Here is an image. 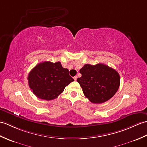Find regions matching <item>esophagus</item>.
Wrapping results in <instances>:
<instances>
[{
    "label": "esophagus",
    "instance_id": "obj_1",
    "mask_svg": "<svg viewBox=\"0 0 147 147\" xmlns=\"http://www.w3.org/2000/svg\"><path fill=\"white\" fill-rule=\"evenodd\" d=\"M74 80H75V81H76V80H77V78H78V77H77V76H74Z\"/></svg>",
    "mask_w": 147,
    "mask_h": 147
}]
</instances>
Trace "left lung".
I'll return each instance as SVG.
<instances>
[{"label":"left lung","instance_id":"1","mask_svg":"<svg viewBox=\"0 0 147 147\" xmlns=\"http://www.w3.org/2000/svg\"><path fill=\"white\" fill-rule=\"evenodd\" d=\"M80 83L84 96L91 103L100 104L110 100L117 93L120 77L117 71L103 64H85L80 70Z\"/></svg>","mask_w":147,"mask_h":147}]
</instances>
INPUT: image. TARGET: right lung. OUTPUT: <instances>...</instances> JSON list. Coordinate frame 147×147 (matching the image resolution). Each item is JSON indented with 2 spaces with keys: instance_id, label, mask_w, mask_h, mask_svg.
Instances as JSON below:
<instances>
[{
  "instance_id": "1",
  "label": "right lung",
  "mask_w": 147,
  "mask_h": 147,
  "mask_svg": "<svg viewBox=\"0 0 147 147\" xmlns=\"http://www.w3.org/2000/svg\"><path fill=\"white\" fill-rule=\"evenodd\" d=\"M28 84L33 93L40 99L52 100L63 93L64 88L74 79L69 70L64 68L60 62L40 63L30 71Z\"/></svg>"
}]
</instances>
